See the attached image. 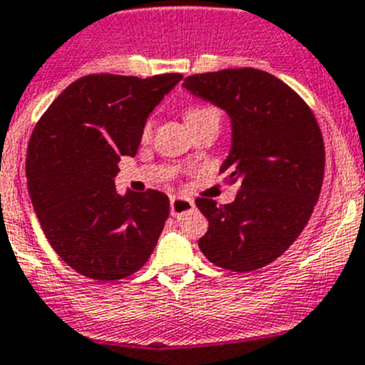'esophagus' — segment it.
I'll list each match as a JSON object with an SVG mask.
<instances>
[{"label": "esophagus", "mask_w": 365, "mask_h": 365, "mask_svg": "<svg viewBox=\"0 0 365 365\" xmlns=\"http://www.w3.org/2000/svg\"><path fill=\"white\" fill-rule=\"evenodd\" d=\"M195 209V202L190 198H183V196H173L170 198V215L173 216H183L185 212Z\"/></svg>", "instance_id": "esophagus-1"}]
</instances>
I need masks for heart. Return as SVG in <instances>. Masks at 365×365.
I'll use <instances>...</instances> for the list:
<instances>
[{"label":"heart","instance_id":"b5f03b06","mask_svg":"<svg viewBox=\"0 0 365 365\" xmlns=\"http://www.w3.org/2000/svg\"><path fill=\"white\" fill-rule=\"evenodd\" d=\"M185 118L189 121V125H192V123H198V121L207 120V118H218L220 120V113L218 109H215L211 105H190L189 109L185 110ZM150 129H153V120H149L143 125V138H149Z\"/></svg>","mask_w":365,"mask_h":365}]
</instances>
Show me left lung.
<instances>
[{
    "mask_svg": "<svg viewBox=\"0 0 365 365\" xmlns=\"http://www.w3.org/2000/svg\"><path fill=\"white\" fill-rule=\"evenodd\" d=\"M183 87L231 116L232 149L220 173L240 187L225 205L196 198L209 220L200 249L227 271L265 267L300 236L320 195L326 150L317 118L293 88L260 68L192 74Z\"/></svg>",
    "mask_w": 365,
    "mask_h": 365,
    "instance_id": "left-lung-1",
    "label": "left lung"
}]
</instances>
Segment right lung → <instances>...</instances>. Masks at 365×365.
I'll return each instance as SVG.
<instances>
[{
	"instance_id": "add662e5",
	"label": "right lung",
	"mask_w": 365,
	"mask_h": 365,
	"mask_svg": "<svg viewBox=\"0 0 365 365\" xmlns=\"http://www.w3.org/2000/svg\"><path fill=\"white\" fill-rule=\"evenodd\" d=\"M182 74H88L39 118L27 149L29 195L58 256L93 280L127 278L149 260L169 216L163 192L114 187L120 156H134L145 120Z\"/></svg>"
}]
</instances>
